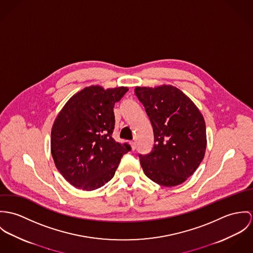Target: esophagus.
Masks as SVG:
<instances>
[{"label":"esophagus","mask_w":253,"mask_h":253,"mask_svg":"<svg viewBox=\"0 0 253 253\" xmlns=\"http://www.w3.org/2000/svg\"><path fill=\"white\" fill-rule=\"evenodd\" d=\"M130 144H131L132 150H135V149H136V142H135V141H131V142H130Z\"/></svg>","instance_id":"esophagus-1"}]
</instances>
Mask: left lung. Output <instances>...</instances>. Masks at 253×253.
Masks as SVG:
<instances>
[{
  "label": "left lung",
  "instance_id": "8db88e82",
  "mask_svg": "<svg viewBox=\"0 0 253 253\" xmlns=\"http://www.w3.org/2000/svg\"><path fill=\"white\" fill-rule=\"evenodd\" d=\"M154 134L148 154H140L145 175L159 185L171 187L184 182L204 159L207 136L204 117L195 104L171 85L136 87Z\"/></svg>",
  "mask_w": 253,
  "mask_h": 253
}]
</instances>
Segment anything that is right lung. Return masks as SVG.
<instances>
[{"label":"right lung","mask_w":253,"mask_h":253,"mask_svg":"<svg viewBox=\"0 0 253 253\" xmlns=\"http://www.w3.org/2000/svg\"><path fill=\"white\" fill-rule=\"evenodd\" d=\"M127 87L98 85L75 94L57 115L51 130V154L61 174L79 189L92 191L114 175L128 143L113 138V108Z\"/></svg>","instance_id":"right-lung-1"}]
</instances>
